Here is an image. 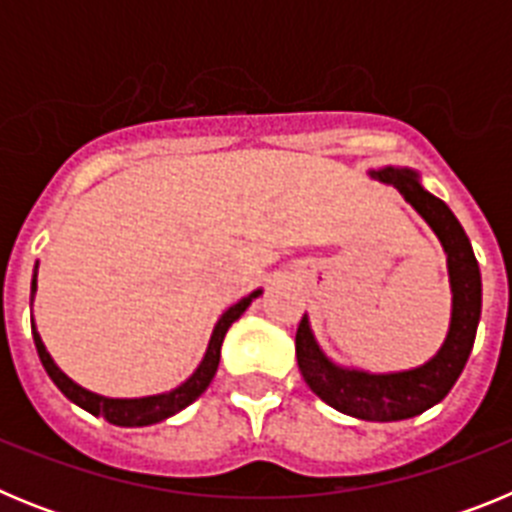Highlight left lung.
Instances as JSON below:
<instances>
[{
    "instance_id": "8db88e82",
    "label": "left lung",
    "mask_w": 512,
    "mask_h": 512,
    "mask_svg": "<svg viewBox=\"0 0 512 512\" xmlns=\"http://www.w3.org/2000/svg\"><path fill=\"white\" fill-rule=\"evenodd\" d=\"M369 176L397 189L402 200L433 230L446 253L451 287V320L446 338L425 364L402 372H369L330 359L312 333L305 312L297 328L295 346L302 379L330 408L359 420L392 423L425 413L449 395L456 384L472 354L479 315H482V274L461 223L446 202L425 189L418 171L410 166H382L369 171Z\"/></svg>"
}]
</instances>
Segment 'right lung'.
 Returning a JSON list of instances; mask_svg holds the SVG:
<instances>
[{
  "label": "right lung",
  "mask_w": 512,
  "mask_h": 512,
  "mask_svg": "<svg viewBox=\"0 0 512 512\" xmlns=\"http://www.w3.org/2000/svg\"><path fill=\"white\" fill-rule=\"evenodd\" d=\"M35 292H38V261H35L33 284H30V305H33L35 300ZM261 292H264V289H253L251 295H246L243 300L235 302L233 307H228V310L217 318L215 328H212L210 343H207L205 356H202L200 366L192 372V377L184 379V382L179 384V387H174V390L158 392V395H146V397L97 395V392L81 387V384H76L69 374H63L61 369H58V364L53 361V356L48 354V348H45L43 338H40L38 328H35V320H33V341H35V348H38L40 361H43V369L48 372V377L53 379V384H56L58 390L69 397L74 405H79V408L87 410V413L97 415V418L110 420L112 425H122V428H143V425L161 423V420L176 415L179 410L192 405V402L197 400L207 387H210L212 377H215L217 372V364H220V348H223L225 333H228L230 325L241 318L243 312L248 310V305H251Z\"/></svg>",
  "instance_id": "right-lung-1"
}]
</instances>
